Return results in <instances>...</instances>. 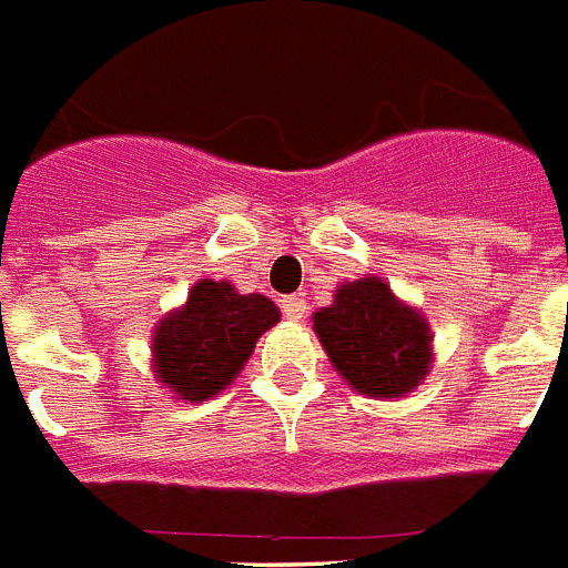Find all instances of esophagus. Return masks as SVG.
<instances>
[{"mask_svg":"<svg viewBox=\"0 0 568 568\" xmlns=\"http://www.w3.org/2000/svg\"><path fill=\"white\" fill-rule=\"evenodd\" d=\"M305 311H308V303H305V300L300 294L283 296V314L288 316V320L300 322L305 316Z\"/></svg>","mask_w":568,"mask_h":568,"instance_id":"1","label":"esophagus"}]
</instances>
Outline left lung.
Instances as JSON below:
<instances>
[{
    "label": "left lung",
    "mask_w": 568,
    "mask_h": 568,
    "mask_svg": "<svg viewBox=\"0 0 568 568\" xmlns=\"http://www.w3.org/2000/svg\"><path fill=\"white\" fill-rule=\"evenodd\" d=\"M311 320L334 371L359 396L402 398L430 373V322L382 277L342 283Z\"/></svg>",
    "instance_id": "8db88e82"
}]
</instances>
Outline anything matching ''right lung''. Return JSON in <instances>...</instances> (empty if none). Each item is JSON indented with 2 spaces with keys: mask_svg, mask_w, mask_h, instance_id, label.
<instances>
[{
  "mask_svg": "<svg viewBox=\"0 0 568 568\" xmlns=\"http://www.w3.org/2000/svg\"><path fill=\"white\" fill-rule=\"evenodd\" d=\"M277 322L280 308L268 296L240 294L229 280H197L186 303L155 322V382L172 398L201 405L237 379L260 336Z\"/></svg>",
  "mask_w": 568,
  "mask_h": 568,
  "instance_id": "1",
  "label": "right lung"
}]
</instances>
